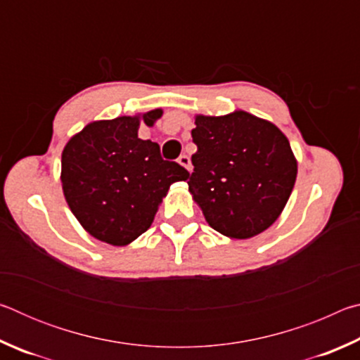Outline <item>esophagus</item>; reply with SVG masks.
<instances>
[{
    "label": "esophagus",
    "mask_w": 360,
    "mask_h": 360,
    "mask_svg": "<svg viewBox=\"0 0 360 360\" xmlns=\"http://www.w3.org/2000/svg\"><path fill=\"white\" fill-rule=\"evenodd\" d=\"M178 163L181 167H184L187 172H191V158H188L186 154H182L179 158H178Z\"/></svg>",
    "instance_id": "1"
}]
</instances>
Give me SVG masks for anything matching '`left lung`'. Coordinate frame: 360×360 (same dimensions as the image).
<instances>
[{"label":"left lung","mask_w":360,"mask_h":360,"mask_svg":"<svg viewBox=\"0 0 360 360\" xmlns=\"http://www.w3.org/2000/svg\"><path fill=\"white\" fill-rule=\"evenodd\" d=\"M188 191L212 229L231 240L262 233L292 193L297 160L284 133L246 111L197 115Z\"/></svg>","instance_id":"obj_1"}]
</instances>
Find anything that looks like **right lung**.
Here are the masks:
<instances>
[{
  "label": "right lung",
  "instance_id": "obj_1",
  "mask_svg": "<svg viewBox=\"0 0 360 360\" xmlns=\"http://www.w3.org/2000/svg\"><path fill=\"white\" fill-rule=\"evenodd\" d=\"M162 109L95 120L62 152V187L72 214L94 238L112 246L135 241L154 222L173 182L188 172L163 160L160 148L138 138L139 122L152 127Z\"/></svg>",
  "mask_w": 360,
  "mask_h": 360
}]
</instances>
